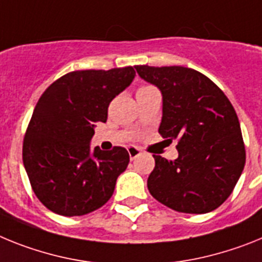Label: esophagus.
<instances>
[{
    "mask_svg": "<svg viewBox=\"0 0 262 262\" xmlns=\"http://www.w3.org/2000/svg\"><path fill=\"white\" fill-rule=\"evenodd\" d=\"M128 153H129V157H130V159H134L136 157H138L141 154V149H138V147L136 146H129Z\"/></svg>",
    "mask_w": 262,
    "mask_h": 262,
    "instance_id": "obj_1",
    "label": "esophagus"
}]
</instances>
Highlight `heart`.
Returning <instances> with one entry per match:
<instances>
[{"label":"heart","instance_id":"b5f03b06","mask_svg":"<svg viewBox=\"0 0 262 262\" xmlns=\"http://www.w3.org/2000/svg\"><path fill=\"white\" fill-rule=\"evenodd\" d=\"M149 90H154V87H151V85H147V84H144V85H141V87L138 88L137 92H142V91H149Z\"/></svg>","mask_w":262,"mask_h":262}]
</instances>
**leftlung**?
Here are the masks:
<instances>
[{
  "mask_svg": "<svg viewBox=\"0 0 262 262\" xmlns=\"http://www.w3.org/2000/svg\"><path fill=\"white\" fill-rule=\"evenodd\" d=\"M144 80L161 90L159 134L178 141L174 161L153 156L149 192L159 203L185 213L222 206L245 165V146L235 108L211 79L192 68L136 66Z\"/></svg>",
  "mask_w": 262,
  "mask_h": 262,
  "instance_id": "1",
  "label": "left lung"
}]
</instances>
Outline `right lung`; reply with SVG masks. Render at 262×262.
Masks as SVG:
<instances>
[{"label":"right lung","instance_id":"right-lung-1","mask_svg":"<svg viewBox=\"0 0 262 262\" xmlns=\"http://www.w3.org/2000/svg\"><path fill=\"white\" fill-rule=\"evenodd\" d=\"M132 66L81 70L63 75L39 97L27 125L22 159L34 194L62 216H81L111 199L125 171V147H95V125L105 122L108 106L134 79Z\"/></svg>","mask_w":262,"mask_h":262}]
</instances>
